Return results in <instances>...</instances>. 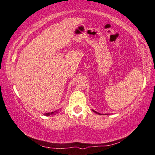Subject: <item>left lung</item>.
I'll use <instances>...</instances> for the list:
<instances>
[{"mask_svg":"<svg viewBox=\"0 0 155 155\" xmlns=\"http://www.w3.org/2000/svg\"><path fill=\"white\" fill-rule=\"evenodd\" d=\"M93 111H94V112H95V113H97V114H99V115H101V114H100V113H97V112H96V111H95V110H93Z\"/></svg>","mask_w":155,"mask_h":155,"instance_id":"obj_1","label":"left lung"}]
</instances>
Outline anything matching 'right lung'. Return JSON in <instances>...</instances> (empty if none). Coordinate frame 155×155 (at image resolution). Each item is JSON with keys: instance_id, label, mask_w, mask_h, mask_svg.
<instances>
[{"instance_id": "add662e5", "label": "right lung", "mask_w": 155, "mask_h": 155, "mask_svg": "<svg viewBox=\"0 0 155 155\" xmlns=\"http://www.w3.org/2000/svg\"><path fill=\"white\" fill-rule=\"evenodd\" d=\"M56 113H58V112H57H57ZM53 113H54V112H51V113H45V115H47V116H49V115H51V114H53Z\"/></svg>"}]
</instances>
